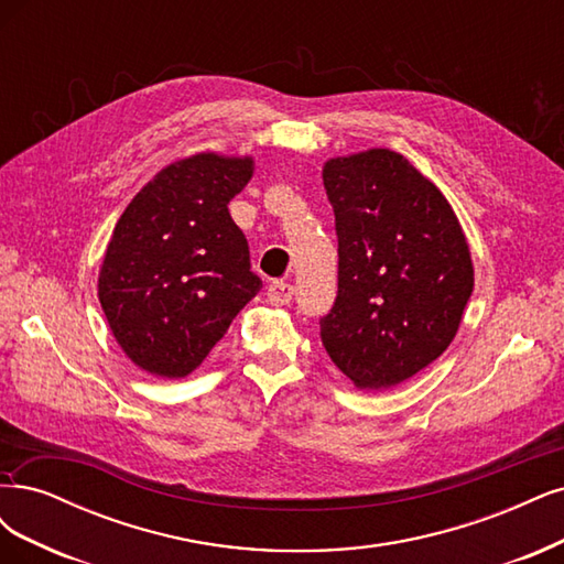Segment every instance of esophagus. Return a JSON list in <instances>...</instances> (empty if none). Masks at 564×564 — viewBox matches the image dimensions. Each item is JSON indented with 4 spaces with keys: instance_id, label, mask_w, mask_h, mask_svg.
Listing matches in <instances>:
<instances>
[{
    "instance_id": "1",
    "label": "esophagus",
    "mask_w": 564,
    "mask_h": 564,
    "mask_svg": "<svg viewBox=\"0 0 564 564\" xmlns=\"http://www.w3.org/2000/svg\"><path fill=\"white\" fill-rule=\"evenodd\" d=\"M265 296H268V301L273 303V305H289L291 299H294V284L282 282V280L268 284Z\"/></svg>"
}]
</instances>
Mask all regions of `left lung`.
Here are the masks:
<instances>
[{
    "label": "left lung",
    "instance_id": "obj_1",
    "mask_svg": "<svg viewBox=\"0 0 564 564\" xmlns=\"http://www.w3.org/2000/svg\"><path fill=\"white\" fill-rule=\"evenodd\" d=\"M322 177L336 215L338 296L319 336L359 390H390L453 343L474 291L467 236L397 151L332 159Z\"/></svg>",
    "mask_w": 564,
    "mask_h": 564
}]
</instances>
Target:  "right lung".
Returning a JSON list of instances; mask_svg holds the SVG:
<instances>
[{
	"label": "right lung",
	"mask_w": 564,
	"mask_h": 564,
	"mask_svg": "<svg viewBox=\"0 0 564 564\" xmlns=\"http://www.w3.org/2000/svg\"><path fill=\"white\" fill-rule=\"evenodd\" d=\"M251 174V156L196 153L163 167L116 224L97 296L142 371L186 378L259 294L247 238L228 212Z\"/></svg>",
	"instance_id": "add662e5"
}]
</instances>
